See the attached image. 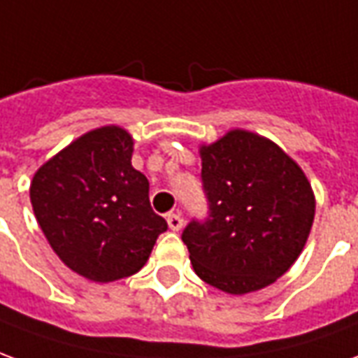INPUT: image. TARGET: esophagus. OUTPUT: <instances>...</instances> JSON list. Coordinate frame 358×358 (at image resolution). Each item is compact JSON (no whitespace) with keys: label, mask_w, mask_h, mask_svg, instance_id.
<instances>
[{"label":"esophagus","mask_w":358,"mask_h":358,"mask_svg":"<svg viewBox=\"0 0 358 358\" xmlns=\"http://www.w3.org/2000/svg\"><path fill=\"white\" fill-rule=\"evenodd\" d=\"M167 225L171 231H179L183 227V217L181 214H167Z\"/></svg>","instance_id":"1"}]
</instances>
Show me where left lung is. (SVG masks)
Returning <instances> with one entry per match:
<instances>
[{"label": "left lung", "mask_w": 358, "mask_h": 358, "mask_svg": "<svg viewBox=\"0 0 358 358\" xmlns=\"http://www.w3.org/2000/svg\"><path fill=\"white\" fill-rule=\"evenodd\" d=\"M200 158L208 217L181 235L194 272L231 295L268 287L305 248L313 187L278 144L243 129L200 146Z\"/></svg>", "instance_id": "left-lung-1"}]
</instances>
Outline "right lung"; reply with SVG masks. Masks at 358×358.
<instances>
[{"label":"right lung","mask_w":358,"mask_h":358,"mask_svg":"<svg viewBox=\"0 0 358 358\" xmlns=\"http://www.w3.org/2000/svg\"><path fill=\"white\" fill-rule=\"evenodd\" d=\"M133 136L100 127L48 159L30 183V202L53 252L86 280L136 273L166 220L150 206L148 179L131 164Z\"/></svg>","instance_id":"1"}]
</instances>
